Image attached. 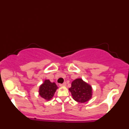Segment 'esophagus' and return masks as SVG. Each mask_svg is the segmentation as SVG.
Returning a JSON list of instances; mask_svg holds the SVG:
<instances>
[{"instance_id": "obj_1", "label": "esophagus", "mask_w": 129, "mask_h": 129, "mask_svg": "<svg viewBox=\"0 0 129 129\" xmlns=\"http://www.w3.org/2000/svg\"><path fill=\"white\" fill-rule=\"evenodd\" d=\"M67 85V83H63L62 84H60V86H65Z\"/></svg>"}]
</instances>
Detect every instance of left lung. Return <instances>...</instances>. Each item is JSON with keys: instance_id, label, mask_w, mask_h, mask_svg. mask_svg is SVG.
Segmentation results:
<instances>
[{"instance_id": "left-lung-1", "label": "left lung", "mask_w": 129, "mask_h": 129, "mask_svg": "<svg viewBox=\"0 0 129 129\" xmlns=\"http://www.w3.org/2000/svg\"><path fill=\"white\" fill-rule=\"evenodd\" d=\"M69 90L72 93L73 99L77 102L83 103L88 102L92 97V87L81 78L76 79L73 81Z\"/></svg>"}]
</instances>
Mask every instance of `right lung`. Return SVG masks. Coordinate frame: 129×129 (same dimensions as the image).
I'll use <instances>...</instances> for the list:
<instances>
[{"label": "right lung", "mask_w": 129, "mask_h": 129, "mask_svg": "<svg viewBox=\"0 0 129 129\" xmlns=\"http://www.w3.org/2000/svg\"><path fill=\"white\" fill-rule=\"evenodd\" d=\"M58 87L55 82L52 83L49 79H46L39 87V95L46 100H50L53 98Z\"/></svg>", "instance_id": "right-lung-1"}]
</instances>
